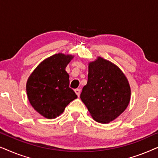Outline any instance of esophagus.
Segmentation results:
<instances>
[{
    "instance_id": "34e87169",
    "label": "esophagus",
    "mask_w": 158,
    "mask_h": 158,
    "mask_svg": "<svg viewBox=\"0 0 158 158\" xmlns=\"http://www.w3.org/2000/svg\"><path fill=\"white\" fill-rule=\"evenodd\" d=\"M75 94H76L77 96L79 97L80 94H81V90H80V89H75Z\"/></svg>"
}]
</instances>
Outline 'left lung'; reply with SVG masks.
Returning a JSON list of instances; mask_svg holds the SVG:
<instances>
[{"instance_id":"obj_1","label":"left lung","mask_w":158,"mask_h":158,"mask_svg":"<svg viewBox=\"0 0 158 158\" xmlns=\"http://www.w3.org/2000/svg\"><path fill=\"white\" fill-rule=\"evenodd\" d=\"M130 95L128 81L117 66L101 57L89 64L81 98L94 120L105 124L115 119L126 109Z\"/></svg>"}]
</instances>
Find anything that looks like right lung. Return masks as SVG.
<instances>
[{"label":"right lung","instance_id":"right-lung-1","mask_svg":"<svg viewBox=\"0 0 158 158\" xmlns=\"http://www.w3.org/2000/svg\"><path fill=\"white\" fill-rule=\"evenodd\" d=\"M73 56L56 54L41 62L27 83L28 98L41 115L55 118L77 96L70 88L65 68Z\"/></svg>","mask_w":158,"mask_h":158}]
</instances>
